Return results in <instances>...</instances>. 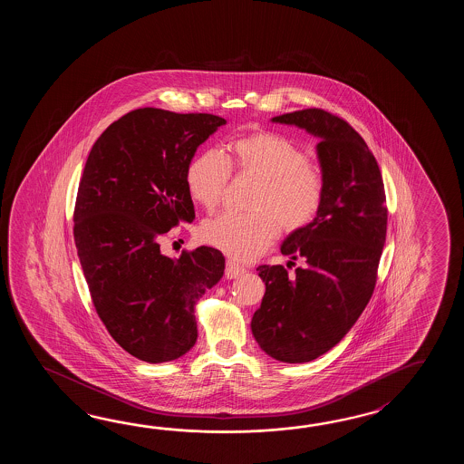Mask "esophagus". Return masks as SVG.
Masks as SVG:
<instances>
[{"label":"esophagus","mask_w":464,"mask_h":464,"mask_svg":"<svg viewBox=\"0 0 464 464\" xmlns=\"http://www.w3.org/2000/svg\"><path fill=\"white\" fill-rule=\"evenodd\" d=\"M244 272H246L244 266H238L234 260H227V264H226V276L227 278H237V276H242Z\"/></svg>","instance_id":"34e87169"}]
</instances>
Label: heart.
<instances>
[{
	"label": "heart",
	"mask_w": 464,
	"mask_h": 464,
	"mask_svg": "<svg viewBox=\"0 0 464 464\" xmlns=\"http://www.w3.org/2000/svg\"><path fill=\"white\" fill-rule=\"evenodd\" d=\"M232 169L258 180L254 214L224 212L200 227L204 242L237 260H252L276 242L280 226L286 232L308 227L324 202L322 170L306 162L305 152L290 139L256 130L227 144V158L208 150L190 162L188 196L206 210H214L226 194Z\"/></svg>",
	"instance_id": "obj_1"
}]
</instances>
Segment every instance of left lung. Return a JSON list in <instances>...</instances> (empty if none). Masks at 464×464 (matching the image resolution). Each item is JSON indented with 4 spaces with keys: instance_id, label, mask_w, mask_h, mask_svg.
Returning <instances> with one entry per match:
<instances>
[{
    "instance_id": "obj_1",
    "label": "left lung",
    "mask_w": 464,
    "mask_h": 464,
    "mask_svg": "<svg viewBox=\"0 0 464 464\" xmlns=\"http://www.w3.org/2000/svg\"><path fill=\"white\" fill-rule=\"evenodd\" d=\"M272 122L320 139L316 156L325 194L315 220L280 246L284 256L302 258L305 266L294 276L282 266L256 268L266 295L250 326L266 355L305 363L332 350L373 295L386 238L385 186L375 156L343 119L310 108Z\"/></svg>"
}]
</instances>
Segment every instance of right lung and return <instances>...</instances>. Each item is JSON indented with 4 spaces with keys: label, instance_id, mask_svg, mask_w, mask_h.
Segmentation results:
<instances>
[{
    "label": "right lung",
    "instance_id": "1",
    "mask_svg": "<svg viewBox=\"0 0 464 464\" xmlns=\"http://www.w3.org/2000/svg\"><path fill=\"white\" fill-rule=\"evenodd\" d=\"M226 122L202 112L136 109L89 152L74 208L79 262L109 335L142 362H172L196 345V304L224 276L218 248L170 258L159 240L196 218L188 169Z\"/></svg>",
    "mask_w": 464,
    "mask_h": 464
}]
</instances>
